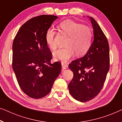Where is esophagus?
<instances>
[{"instance_id":"esophagus-1","label":"esophagus","mask_w":122,"mask_h":122,"mask_svg":"<svg viewBox=\"0 0 122 122\" xmlns=\"http://www.w3.org/2000/svg\"><path fill=\"white\" fill-rule=\"evenodd\" d=\"M62 68L65 70L66 69V68H68L67 64H66V63H62Z\"/></svg>"}]
</instances>
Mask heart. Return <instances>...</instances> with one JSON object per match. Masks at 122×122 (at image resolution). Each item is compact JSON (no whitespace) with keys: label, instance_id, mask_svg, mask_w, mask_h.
<instances>
[{"label":"heart","instance_id":"obj_1","mask_svg":"<svg viewBox=\"0 0 122 122\" xmlns=\"http://www.w3.org/2000/svg\"><path fill=\"white\" fill-rule=\"evenodd\" d=\"M59 27L69 39L66 42V47L59 49L54 53L55 59L65 62L73 57L75 53L77 56H81L88 52L93 38V33L90 27L71 20L61 22ZM55 35L56 31L52 29H49L46 33V42L52 50L57 48Z\"/></svg>","mask_w":122,"mask_h":122}]
</instances>
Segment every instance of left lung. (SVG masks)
<instances>
[{"label":"left lung","mask_w":122,"mask_h":122,"mask_svg":"<svg viewBox=\"0 0 122 122\" xmlns=\"http://www.w3.org/2000/svg\"><path fill=\"white\" fill-rule=\"evenodd\" d=\"M93 29L94 40L90 50L83 57L68 65L73 72L68 84L71 96L85 102L96 97L103 88L109 69V47L107 39L97 21L90 18Z\"/></svg>","instance_id":"8db88e82"}]
</instances>
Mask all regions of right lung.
I'll use <instances>...</instances> for the list:
<instances>
[{
  "mask_svg": "<svg viewBox=\"0 0 122 122\" xmlns=\"http://www.w3.org/2000/svg\"><path fill=\"white\" fill-rule=\"evenodd\" d=\"M57 18L52 15L34 17L22 25L14 39L13 69L21 90L32 98L49 94L61 72L60 62H50L52 53L45 39L46 32Z\"/></svg>",
  "mask_w": 122,
  "mask_h": 122,
  "instance_id": "right-lung-1",
  "label": "right lung"
}]
</instances>
